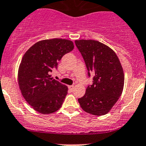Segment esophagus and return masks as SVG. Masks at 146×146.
<instances>
[{
	"label": "esophagus",
	"instance_id": "34e87169",
	"mask_svg": "<svg viewBox=\"0 0 146 146\" xmlns=\"http://www.w3.org/2000/svg\"><path fill=\"white\" fill-rule=\"evenodd\" d=\"M68 88H69V89H70V91H73V90H74V89H75V86H73V85H72V86H68Z\"/></svg>",
	"mask_w": 146,
	"mask_h": 146
}]
</instances>
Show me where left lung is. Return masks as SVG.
<instances>
[{"label": "left lung", "mask_w": 146, "mask_h": 146, "mask_svg": "<svg viewBox=\"0 0 146 146\" xmlns=\"http://www.w3.org/2000/svg\"><path fill=\"white\" fill-rule=\"evenodd\" d=\"M75 43L87 70L94 75L92 85L86 88L85 94L78 102L86 113L95 116L106 114L123 90L125 77L121 62L111 48L96 40H76Z\"/></svg>", "instance_id": "1"}]
</instances>
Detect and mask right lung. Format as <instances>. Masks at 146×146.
<instances>
[{"mask_svg": "<svg viewBox=\"0 0 146 146\" xmlns=\"http://www.w3.org/2000/svg\"><path fill=\"white\" fill-rule=\"evenodd\" d=\"M74 48L65 39L41 40L25 52L18 70V83L24 99L33 110L43 114L57 111L68 93L65 84L51 78L58 62Z\"/></svg>", "mask_w": 146, "mask_h": 146, "instance_id": "right-lung-1", "label": "right lung"}]
</instances>
